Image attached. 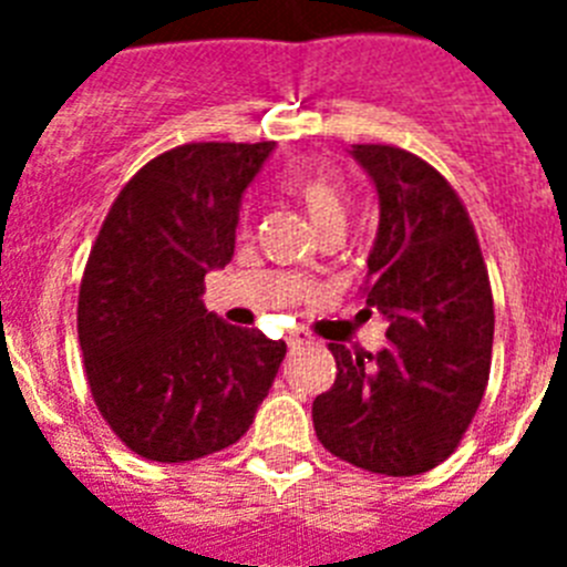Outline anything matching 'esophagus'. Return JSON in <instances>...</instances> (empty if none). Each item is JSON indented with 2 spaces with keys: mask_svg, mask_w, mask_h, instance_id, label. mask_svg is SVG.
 Segmentation results:
<instances>
[{
  "mask_svg": "<svg viewBox=\"0 0 567 567\" xmlns=\"http://www.w3.org/2000/svg\"><path fill=\"white\" fill-rule=\"evenodd\" d=\"M287 343H289V349H300V346L312 343V334H309L307 329H295V332H289Z\"/></svg>",
  "mask_w": 567,
  "mask_h": 567,
  "instance_id": "obj_1",
  "label": "esophagus"
}]
</instances>
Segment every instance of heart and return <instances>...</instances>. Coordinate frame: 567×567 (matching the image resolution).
I'll list each match as a JSON object with an SVG mask.
<instances>
[{
  "label": "heart",
  "instance_id": "b5f03b06",
  "mask_svg": "<svg viewBox=\"0 0 567 567\" xmlns=\"http://www.w3.org/2000/svg\"><path fill=\"white\" fill-rule=\"evenodd\" d=\"M284 187L298 198L303 207H307L309 218L315 221V227H323L329 221H346V209H349V195H346L343 182L340 175L334 173L327 164H298L287 173L284 178ZM249 215L247 209L240 213L238 229L247 233Z\"/></svg>",
  "mask_w": 567,
  "mask_h": 567
}]
</instances>
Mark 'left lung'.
Listing matches in <instances>:
<instances>
[{"label":"left lung","instance_id":"1","mask_svg":"<svg viewBox=\"0 0 567 567\" xmlns=\"http://www.w3.org/2000/svg\"><path fill=\"white\" fill-rule=\"evenodd\" d=\"M378 187L365 303L389 318L378 354L332 343L338 378L312 403L323 449L385 477H414L454 452L485 394L494 298L460 195L414 153L352 144Z\"/></svg>","mask_w":567,"mask_h":567}]
</instances>
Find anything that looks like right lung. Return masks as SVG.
Masks as SVG:
<instances>
[{"label":"right lung","instance_id":"add662e5","mask_svg":"<svg viewBox=\"0 0 567 567\" xmlns=\"http://www.w3.org/2000/svg\"><path fill=\"white\" fill-rule=\"evenodd\" d=\"M275 142L182 144L124 184L79 287L90 394L144 460L187 463L238 443L287 354L284 340L204 307V275L235 252L240 195Z\"/></svg>","mask_w":567,"mask_h":567}]
</instances>
